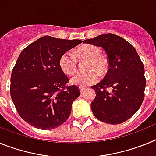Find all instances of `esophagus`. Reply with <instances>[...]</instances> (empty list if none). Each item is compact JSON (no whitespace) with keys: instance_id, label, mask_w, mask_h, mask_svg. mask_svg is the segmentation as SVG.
I'll return each instance as SVG.
<instances>
[{"instance_id":"34e87169","label":"esophagus","mask_w":156,"mask_h":156,"mask_svg":"<svg viewBox=\"0 0 156 156\" xmlns=\"http://www.w3.org/2000/svg\"><path fill=\"white\" fill-rule=\"evenodd\" d=\"M85 89H86L85 87H80V93H83V92L84 91Z\"/></svg>"}]
</instances>
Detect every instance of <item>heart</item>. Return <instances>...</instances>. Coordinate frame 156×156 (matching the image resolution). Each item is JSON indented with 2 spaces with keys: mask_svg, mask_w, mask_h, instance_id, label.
I'll list each match as a JSON object with an SVG mask.
<instances>
[{
  "mask_svg": "<svg viewBox=\"0 0 156 156\" xmlns=\"http://www.w3.org/2000/svg\"><path fill=\"white\" fill-rule=\"evenodd\" d=\"M79 60H87L89 63L87 67L88 73L76 74L71 78V83L86 87L98 81L99 76H102L106 73L108 68V62L102 57L101 51L98 47L86 44L77 49L76 52ZM73 52L66 51L59 58V66L67 75H73L77 70V58Z\"/></svg>",
  "mask_w": 156,
  "mask_h": 156,
  "instance_id": "obj_1",
  "label": "heart"
}]
</instances>
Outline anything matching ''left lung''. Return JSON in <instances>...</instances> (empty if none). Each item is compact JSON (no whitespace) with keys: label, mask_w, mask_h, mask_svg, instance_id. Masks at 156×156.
I'll return each mask as SVG.
<instances>
[{"label":"left lung","mask_w":156,"mask_h":156,"mask_svg":"<svg viewBox=\"0 0 156 156\" xmlns=\"http://www.w3.org/2000/svg\"><path fill=\"white\" fill-rule=\"evenodd\" d=\"M83 43L101 47L109 66L104 79L91 87L96 92L90 105L93 114L109 124L125 122L140 108L144 98V68L136 49L125 39L112 34Z\"/></svg>","instance_id":"1"}]
</instances>
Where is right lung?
<instances>
[{"label":"right lung","mask_w":156,"mask_h":156,"mask_svg":"<svg viewBox=\"0 0 156 156\" xmlns=\"http://www.w3.org/2000/svg\"><path fill=\"white\" fill-rule=\"evenodd\" d=\"M81 43L44 36L20 53L12 72L10 94L19 115L31 126L51 129L69 117L80 91L76 85H66L69 79L59 58Z\"/></svg>","instance_id":"1"}]
</instances>
